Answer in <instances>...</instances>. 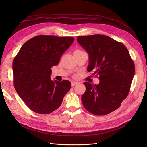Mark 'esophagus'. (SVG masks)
Listing matches in <instances>:
<instances>
[{"instance_id":"obj_1","label":"esophagus","mask_w":147,"mask_h":147,"mask_svg":"<svg viewBox=\"0 0 147 147\" xmlns=\"http://www.w3.org/2000/svg\"><path fill=\"white\" fill-rule=\"evenodd\" d=\"M78 83L77 82H71V84H72V86L74 87V86L76 85Z\"/></svg>"}]
</instances>
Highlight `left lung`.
I'll return each instance as SVG.
<instances>
[{
	"label": "left lung",
	"instance_id": "left-lung-1",
	"mask_svg": "<svg viewBox=\"0 0 147 147\" xmlns=\"http://www.w3.org/2000/svg\"><path fill=\"white\" fill-rule=\"evenodd\" d=\"M89 55L87 70L99 75V83L84 82L83 106L90 113L105 115L117 109L130 90L135 74L134 62L122 43L104 35L77 37Z\"/></svg>",
	"mask_w": 147,
	"mask_h": 147
}]
</instances>
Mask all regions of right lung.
Wrapping results in <instances>:
<instances>
[{"instance_id":"right-lung-1","label":"right lung","mask_w":147,"mask_h":147,"mask_svg":"<svg viewBox=\"0 0 147 147\" xmlns=\"http://www.w3.org/2000/svg\"><path fill=\"white\" fill-rule=\"evenodd\" d=\"M74 38L37 35L21 47L13 62L14 86L20 98L33 112L49 114L61 106L69 91L67 80L52 81L53 66L72 45Z\"/></svg>"}]
</instances>
